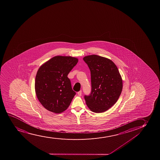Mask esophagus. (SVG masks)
Instances as JSON below:
<instances>
[{"instance_id": "esophagus-1", "label": "esophagus", "mask_w": 160, "mask_h": 160, "mask_svg": "<svg viewBox=\"0 0 160 160\" xmlns=\"http://www.w3.org/2000/svg\"><path fill=\"white\" fill-rule=\"evenodd\" d=\"M77 94L79 96H82V91H79V92H77Z\"/></svg>"}]
</instances>
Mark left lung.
<instances>
[{"instance_id": "left-lung-1", "label": "left lung", "mask_w": 160, "mask_h": 160, "mask_svg": "<svg viewBox=\"0 0 160 160\" xmlns=\"http://www.w3.org/2000/svg\"><path fill=\"white\" fill-rule=\"evenodd\" d=\"M83 60L90 70L92 87L90 94L84 96L87 105L95 113L106 111L117 102L122 90L119 71L108 58L91 55Z\"/></svg>"}]
</instances>
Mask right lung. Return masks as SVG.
Masks as SVG:
<instances>
[{"mask_svg":"<svg viewBox=\"0 0 160 160\" xmlns=\"http://www.w3.org/2000/svg\"><path fill=\"white\" fill-rule=\"evenodd\" d=\"M78 58L56 56L43 64L37 72L35 90L37 98L46 110L60 113L69 106L76 94L68 75Z\"/></svg>","mask_w":160,"mask_h":160,"instance_id":"right-lung-1","label":"right lung"}]
</instances>
